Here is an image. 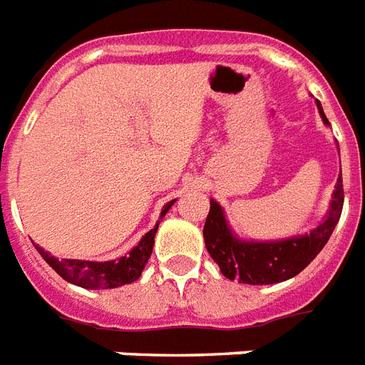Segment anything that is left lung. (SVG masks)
Masks as SVG:
<instances>
[{
	"label": "left lung",
	"instance_id": "obj_1",
	"mask_svg": "<svg viewBox=\"0 0 365 365\" xmlns=\"http://www.w3.org/2000/svg\"><path fill=\"white\" fill-rule=\"evenodd\" d=\"M322 122L330 126L320 101H317ZM343 180L337 179L334 200L324 222L305 235L281 241H245L230 228L222 207L211 200V209L203 226V239L211 258L218 264L224 277L245 284H275L292 279L317 258L328 243L343 211Z\"/></svg>",
	"mask_w": 365,
	"mask_h": 365
}]
</instances>
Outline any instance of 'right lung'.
<instances>
[{
	"label": "right lung",
	"instance_id": "add662e5",
	"mask_svg": "<svg viewBox=\"0 0 365 365\" xmlns=\"http://www.w3.org/2000/svg\"><path fill=\"white\" fill-rule=\"evenodd\" d=\"M173 203L175 200L165 203L160 217L164 218L165 212L171 209ZM158 224L150 232L145 233L141 241L126 256H120L118 260H58V258L51 256V252L41 249L39 245H35V249L43 256V260L51 265L52 269L56 271L58 275L66 279L67 282H71V284H77V287L83 288H116L122 287V284H130V282L137 281L141 277L143 269H145V264H147L150 255H153L154 235H156Z\"/></svg>",
	"mask_w": 365,
	"mask_h": 365
}]
</instances>
